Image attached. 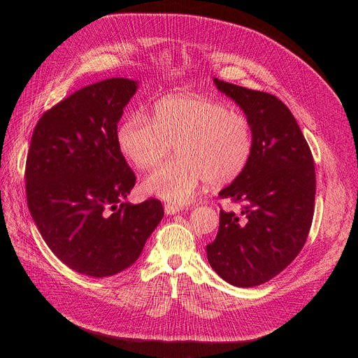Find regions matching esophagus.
<instances>
[{
    "instance_id": "obj_1",
    "label": "esophagus",
    "mask_w": 358,
    "mask_h": 358,
    "mask_svg": "<svg viewBox=\"0 0 358 358\" xmlns=\"http://www.w3.org/2000/svg\"><path fill=\"white\" fill-rule=\"evenodd\" d=\"M164 210H165L166 215H176V213H178L181 210V208H180V206H177V204H165L164 206Z\"/></svg>"
}]
</instances>
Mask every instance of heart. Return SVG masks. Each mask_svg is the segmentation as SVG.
Segmentation results:
<instances>
[{"instance_id":"heart-1","label":"heart","mask_w":358,"mask_h":358,"mask_svg":"<svg viewBox=\"0 0 358 358\" xmlns=\"http://www.w3.org/2000/svg\"><path fill=\"white\" fill-rule=\"evenodd\" d=\"M122 154L141 169L158 165L176 145L177 158L143 181V190L166 201L184 204L200 187L235 180L248 165L254 135L248 117L217 100L169 96L158 100L150 117L136 111L117 129Z\"/></svg>"}]
</instances>
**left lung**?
Here are the masks:
<instances>
[{
  "label": "left lung",
  "mask_w": 358,
  "mask_h": 358,
  "mask_svg": "<svg viewBox=\"0 0 358 358\" xmlns=\"http://www.w3.org/2000/svg\"><path fill=\"white\" fill-rule=\"evenodd\" d=\"M213 81L247 115L254 149L245 169L219 193L241 204V213L220 209L217 235L206 251L223 280L254 287L283 271L305 245L315 212L313 157L283 101L264 91Z\"/></svg>",
  "instance_id": "obj_1"
}]
</instances>
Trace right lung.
<instances>
[{
    "label": "right lung",
    "instance_id": "add662e5",
    "mask_svg": "<svg viewBox=\"0 0 358 358\" xmlns=\"http://www.w3.org/2000/svg\"><path fill=\"white\" fill-rule=\"evenodd\" d=\"M136 81L84 87L36 123L26 161L30 215L65 266L108 277L134 264L164 216L158 199L123 201L136 182L117 145V123Z\"/></svg>",
    "mask_w": 358,
    "mask_h": 358
}]
</instances>
